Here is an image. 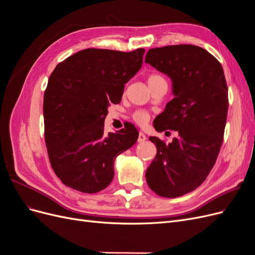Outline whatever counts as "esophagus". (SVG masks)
<instances>
[{
    "mask_svg": "<svg viewBox=\"0 0 255 255\" xmlns=\"http://www.w3.org/2000/svg\"><path fill=\"white\" fill-rule=\"evenodd\" d=\"M146 139V136L144 135V133L143 132H141V130H140V132H139V135H138V142H141V141H144Z\"/></svg>",
    "mask_w": 255,
    "mask_h": 255,
    "instance_id": "obj_1",
    "label": "esophagus"
}]
</instances>
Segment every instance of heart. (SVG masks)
Here are the masks:
<instances>
[{
	"instance_id": "obj_1",
	"label": "heart",
	"mask_w": 255,
	"mask_h": 255,
	"mask_svg": "<svg viewBox=\"0 0 255 255\" xmlns=\"http://www.w3.org/2000/svg\"><path fill=\"white\" fill-rule=\"evenodd\" d=\"M163 82L167 83L166 80L163 78V76L159 75V74H151L149 78H148V84H149L150 87L154 86V85H156L158 83H163ZM133 119H134V121L136 123H138V125L143 126V125H145L146 122L149 121L150 114H149V112L143 111V110L136 111L133 114Z\"/></svg>"
}]
</instances>
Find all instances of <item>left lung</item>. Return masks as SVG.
<instances>
[{"instance_id": "obj_1", "label": "left lung", "mask_w": 255, "mask_h": 255, "mask_svg": "<svg viewBox=\"0 0 255 255\" xmlns=\"http://www.w3.org/2000/svg\"><path fill=\"white\" fill-rule=\"evenodd\" d=\"M144 61L172 80L174 95L153 127L177 132L170 143L149 138L157 153L146 183L160 197H181L205 181L218 157L229 109L225 73L211 53L192 44L151 49Z\"/></svg>"}]
</instances>
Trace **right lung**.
Returning <instances> with one entry per match:
<instances>
[{"label": "right lung", "mask_w": 255, "mask_h": 255, "mask_svg": "<svg viewBox=\"0 0 255 255\" xmlns=\"http://www.w3.org/2000/svg\"><path fill=\"white\" fill-rule=\"evenodd\" d=\"M144 49H85L59 63L43 97L44 140L52 169L66 186L96 194L114 179V161L138 138L133 125L104 133L111 103H120L139 71Z\"/></svg>", "instance_id": "1"}]
</instances>
